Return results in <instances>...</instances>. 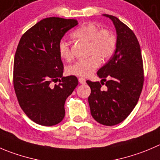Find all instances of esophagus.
<instances>
[{
    "label": "esophagus",
    "instance_id": "obj_1",
    "mask_svg": "<svg viewBox=\"0 0 160 160\" xmlns=\"http://www.w3.org/2000/svg\"><path fill=\"white\" fill-rule=\"evenodd\" d=\"M78 82H79V83H80V84H82V85L86 84V79H85L84 78H79Z\"/></svg>",
    "mask_w": 160,
    "mask_h": 160
}]
</instances>
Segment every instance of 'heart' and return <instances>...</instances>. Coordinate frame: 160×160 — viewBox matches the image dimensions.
<instances>
[{
    "instance_id": "b5f03b06",
    "label": "heart",
    "mask_w": 160,
    "mask_h": 160,
    "mask_svg": "<svg viewBox=\"0 0 160 160\" xmlns=\"http://www.w3.org/2000/svg\"><path fill=\"white\" fill-rule=\"evenodd\" d=\"M75 38L89 42L88 55L89 57L79 60L68 67L69 74L86 77L97 69L101 61H106L112 57L116 48V38L114 33L108 29H100L93 23L80 26L73 31ZM59 55L62 59L71 60L72 57L69 43L61 40L58 44Z\"/></svg>"
}]
</instances>
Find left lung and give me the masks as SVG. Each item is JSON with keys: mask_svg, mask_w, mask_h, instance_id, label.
Here are the masks:
<instances>
[{"mask_svg": "<svg viewBox=\"0 0 160 160\" xmlns=\"http://www.w3.org/2000/svg\"><path fill=\"white\" fill-rule=\"evenodd\" d=\"M104 16L115 25L116 48L109 61L97 71L101 82L86 81L91 89L88 101L96 121L115 126L126 119L138 104L144 84V69L139 42L133 30L115 16ZM103 84L106 86L104 89L101 87Z\"/></svg>", "mask_w": 160, "mask_h": 160, "instance_id": "obj_1", "label": "left lung"}]
</instances>
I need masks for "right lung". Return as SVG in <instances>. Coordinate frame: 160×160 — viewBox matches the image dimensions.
I'll return each mask as SVG.
<instances>
[{"label": "right lung", "mask_w": 160, "mask_h": 160, "mask_svg": "<svg viewBox=\"0 0 160 160\" xmlns=\"http://www.w3.org/2000/svg\"><path fill=\"white\" fill-rule=\"evenodd\" d=\"M76 19H44L22 34L14 59L13 85L24 113L37 124L51 127L65 115L64 104L78 84L74 75L63 77L58 44ZM60 82L52 86L54 81Z\"/></svg>", "instance_id": "1"}]
</instances>
